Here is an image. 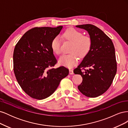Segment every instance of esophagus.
<instances>
[{"label": "esophagus", "mask_w": 128, "mask_h": 128, "mask_svg": "<svg viewBox=\"0 0 128 128\" xmlns=\"http://www.w3.org/2000/svg\"><path fill=\"white\" fill-rule=\"evenodd\" d=\"M69 74H70V75L74 74V72H73V70H72V69H69Z\"/></svg>", "instance_id": "esophagus-1"}]
</instances>
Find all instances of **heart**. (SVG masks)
Here are the masks:
<instances>
[{"label": "heart", "instance_id": "heart-1", "mask_svg": "<svg viewBox=\"0 0 128 128\" xmlns=\"http://www.w3.org/2000/svg\"><path fill=\"white\" fill-rule=\"evenodd\" d=\"M64 39L72 42L70 49L72 53L64 54L60 57L59 63L60 65L68 68H72L78 61V56L84 57L90 51L92 41L91 38L86 36H83L82 32L75 29L70 28L63 34ZM51 48L53 52L56 54H60L62 50L61 40L59 37H56L52 40Z\"/></svg>", "mask_w": 128, "mask_h": 128}]
</instances>
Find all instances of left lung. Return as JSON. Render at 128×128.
Masks as SVG:
<instances>
[{"instance_id":"8db88e82","label":"left lung","mask_w":128,"mask_h":128,"mask_svg":"<svg viewBox=\"0 0 128 128\" xmlns=\"http://www.w3.org/2000/svg\"><path fill=\"white\" fill-rule=\"evenodd\" d=\"M87 31L92 41L90 51L74 72L83 78L78 88L88 97L94 98L105 92L110 86L117 70L115 48L110 38L98 27L92 24L77 25ZM89 68L82 72L81 68Z\"/></svg>"}]
</instances>
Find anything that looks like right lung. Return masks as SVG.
Returning <instances> with one entry per match:
<instances>
[{"label":"right lung","instance_id":"right-lung-1","mask_svg":"<svg viewBox=\"0 0 128 128\" xmlns=\"http://www.w3.org/2000/svg\"><path fill=\"white\" fill-rule=\"evenodd\" d=\"M62 26L34 28L26 32L14 50V72L22 90L32 98L44 99L53 94L69 70L56 63L51 48Z\"/></svg>","mask_w":128,"mask_h":128}]
</instances>
